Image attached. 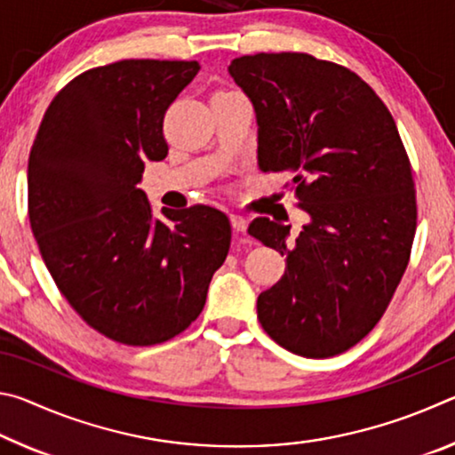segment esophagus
Instances as JSON below:
<instances>
[{
    "label": "esophagus",
    "instance_id": "obj_1",
    "mask_svg": "<svg viewBox=\"0 0 455 455\" xmlns=\"http://www.w3.org/2000/svg\"><path fill=\"white\" fill-rule=\"evenodd\" d=\"M230 225H233L236 233H246V227H249V222H246V219L241 217V214H230Z\"/></svg>",
    "mask_w": 455,
    "mask_h": 455
}]
</instances>
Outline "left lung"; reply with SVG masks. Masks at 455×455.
I'll list each match as a JSON object with an SVG mask.
<instances>
[{
	"instance_id": "obj_1",
	"label": "left lung",
	"mask_w": 455,
	"mask_h": 455,
	"mask_svg": "<svg viewBox=\"0 0 455 455\" xmlns=\"http://www.w3.org/2000/svg\"><path fill=\"white\" fill-rule=\"evenodd\" d=\"M228 72L255 106L259 168L291 172L309 217L291 243L283 222H251L287 255L259 321L291 353L339 355L379 323L410 263L418 203L395 120L355 72L309 53L241 56Z\"/></svg>"
}]
</instances>
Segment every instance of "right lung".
I'll return each instance as SVG.
<instances>
[{"label": "right lung", "mask_w": 455, "mask_h": 455, "mask_svg": "<svg viewBox=\"0 0 455 455\" xmlns=\"http://www.w3.org/2000/svg\"><path fill=\"white\" fill-rule=\"evenodd\" d=\"M198 61L120 60L92 68L52 100L28 163V214L52 279L112 341L148 347L182 333L230 246L206 204L154 219L138 188L163 160L164 114Z\"/></svg>", "instance_id": "1"}]
</instances>
